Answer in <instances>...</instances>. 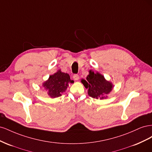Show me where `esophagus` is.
<instances>
[{"label": "esophagus", "mask_w": 152, "mask_h": 152, "mask_svg": "<svg viewBox=\"0 0 152 152\" xmlns=\"http://www.w3.org/2000/svg\"><path fill=\"white\" fill-rule=\"evenodd\" d=\"M73 79L74 80H78L79 79V76L77 74H75L73 76Z\"/></svg>", "instance_id": "1"}]
</instances>
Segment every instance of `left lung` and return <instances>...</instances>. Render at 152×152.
Masks as SVG:
<instances>
[{
    "label": "left lung",
    "mask_w": 152,
    "mask_h": 152,
    "mask_svg": "<svg viewBox=\"0 0 152 152\" xmlns=\"http://www.w3.org/2000/svg\"><path fill=\"white\" fill-rule=\"evenodd\" d=\"M81 82L86 89H88V95L96 99L107 98L108 94L114 87L112 82L105 79L104 75L98 72L94 73L91 70L89 71L86 79H82Z\"/></svg>",
    "instance_id": "8db88e82"
}]
</instances>
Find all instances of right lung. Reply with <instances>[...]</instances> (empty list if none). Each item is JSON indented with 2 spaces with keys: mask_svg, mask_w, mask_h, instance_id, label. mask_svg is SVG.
<instances>
[{
  "mask_svg": "<svg viewBox=\"0 0 152 152\" xmlns=\"http://www.w3.org/2000/svg\"><path fill=\"white\" fill-rule=\"evenodd\" d=\"M74 81L70 79L67 73H64L58 70L54 74L50 75L49 79L42 83V87L48 91V96L51 98L61 96L66 91L69 84Z\"/></svg>",
  "mask_w": 152,
  "mask_h": 152,
  "instance_id": "1",
  "label": "right lung"
}]
</instances>
